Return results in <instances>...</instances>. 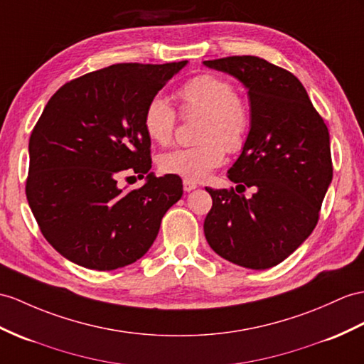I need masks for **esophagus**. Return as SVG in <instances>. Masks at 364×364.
Listing matches in <instances>:
<instances>
[{
    "label": "esophagus",
    "instance_id": "obj_1",
    "mask_svg": "<svg viewBox=\"0 0 364 364\" xmlns=\"http://www.w3.org/2000/svg\"><path fill=\"white\" fill-rule=\"evenodd\" d=\"M183 190L185 191H191V190H194V188H198V183L194 182V181H190V179H183Z\"/></svg>",
    "mask_w": 364,
    "mask_h": 364
}]
</instances>
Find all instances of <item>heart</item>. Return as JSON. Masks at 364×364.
<instances>
[{"label": "heart", "instance_id": "b5f03b06", "mask_svg": "<svg viewBox=\"0 0 364 364\" xmlns=\"http://www.w3.org/2000/svg\"><path fill=\"white\" fill-rule=\"evenodd\" d=\"M182 119H196L198 145L179 148L159 157L165 174L202 181L225 161V153H239L252 131L249 105L236 94L230 80L216 74H199L187 80L176 92ZM179 114L162 95L148 100L141 125L145 134L157 145L171 144Z\"/></svg>", "mask_w": 364, "mask_h": 364}]
</instances>
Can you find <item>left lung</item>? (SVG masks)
<instances>
[{
    "instance_id": "8db88e82",
    "label": "left lung",
    "mask_w": 364,
    "mask_h": 364,
    "mask_svg": "<svg viewBox=\"0 0 364 364\" xmlns=\"http://www.w3.org/2000/svg\"><path fill=\"white\" fill-rule=\"evenodd\" d=\"M249 90L252 131L228 170L233 188H207L203 223L210 247L241 267L264 270L284 261L314 232L332 182L329 131L299 80L255 55L207 60ZM242 191V192H243Z\"/></svg>"
}]
</instances>
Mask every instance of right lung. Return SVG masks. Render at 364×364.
Instances as JSON below:
<instances>
[{
	"instance_id": "obj_1",
	"label": "right lung",
	"mask_w": 364,
	"mask_h": 364,
	"mask_svg": "<svg viewBox=\"0 0 364 364\" xmlns=\"http://www.w3.org/2000/svg\"><path fill=\"white\" fill-rule=\"evenodd\" d=\"M185 65H111L50 97L29 139L26 196L43 236L66 259L92 270L136 262L182 198L179 176L148 173L151 139L141 117ZM122 173H146L147 183L125 192Z\"/></svg>"
}]
</instances>
